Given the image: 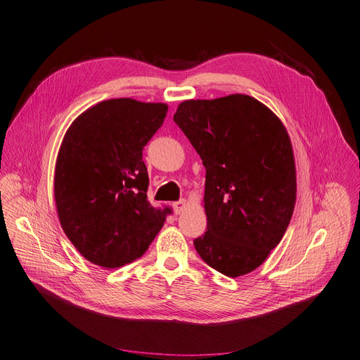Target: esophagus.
Returning a JSON list of instances; mask_svg holds the SVG:
<instances>
[{
  "label": "esophagus",
  "instance_id": "34e87169",
  "mask_svg": "<svg viewBox=\"0 0 360 360\" xmlns=\"http://www.w3.org/2000/svg\"><path fill=\"white\" fill-rule=\"evenodd\" d=\"M172 207H174V212H175L176 214H181V213L185 210V207H186V201H185V200L175 201L174 205H172Z\"/></svg>",
  "mask_w": 360,
  "mask_h": 360
}]
</instances>
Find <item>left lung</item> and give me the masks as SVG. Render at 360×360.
Returning a JSON list of instances; mask_svg holds the SVG:
<instances>
[{
    "instance_id": "left-lung-1",
    "label": "left lung",
    "mask_w": 360,
    "mask_h": 360,
    "mask_svg": "<svg viewBox=\"0 0 360 360\" xmlns=\"http://www.w3.org/2000/svg\"><path fill=\"white\" fill-rule=\"evenodd\" d=\"M174 122L206 167L207 231L200 257L226 276L255 271L291 221L295 166L290 136L266 105L243 94L179 104Z\"/></svg>"
}]
</instances>
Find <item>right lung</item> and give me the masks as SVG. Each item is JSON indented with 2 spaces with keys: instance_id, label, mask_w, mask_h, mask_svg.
Returning <instances> with one entry per match:
<instances>
[{
  "instance_id": "add662e5",
  "label": "right lung",
  "mask_w": 360,
  "mask_h": 360,
  "mask_svg": "<svg viewBox=\"0 0 360 360\" xmlns=\"http://www.w3.org/2000/svg\"><path fill=\"white\" fill-rule=\"evenodd\" d=\"M167 105L107 100L72 124L60 147L54 197L60 224L86 260L113 269L141 257L165 224L147 198L143 150Z\"/></svg>"
}]
</instances>
